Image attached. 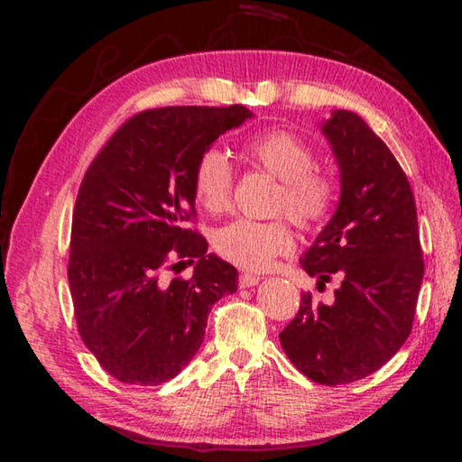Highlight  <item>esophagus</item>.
<instances>
[{"instance_id": "34e87169", "label": "esophagus", "mask_w": 462, "mask_h": 462, "mask_svg": "<svg viewBox=\"0 0 462 462\" xmlns=\"http://www.w3.org/2000/svg\"><path fill=\"white\" fill-rule=\"evenodd\" d=\"M259 281H261L259 275H253V273H242V275L238 277V285L242 289H248V287H254Z\"/></svg>"}]
</instances>
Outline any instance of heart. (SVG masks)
<instances>
[{"label": "heart", "instance_id": "heart-1", "mask_svg": "<svg viewBox=\"0 0 462 462\" xmlns=\"http://www.w3.org/2000/svg\"><path fill=\"white\" fill-rule=\"evenodd\" d=\"M256 169L281 181L275 212L287 214L300 228H316L330 216L336 183L318 171V156L306 140L293 132L273 128L248 138L242 146ZM234 167L220 148H208L193 171L195 198L208 212L217 214L230 206ZM216 250L226 261L248 271L269 269L277 256L293 250V232L285 220H236L216 234Z\"/></svg>", "mask_w": 462, "mask_h": 462}]
</instances>
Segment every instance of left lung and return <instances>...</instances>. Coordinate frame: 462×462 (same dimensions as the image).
Returning a JSON list of instances; mask_svg holds the SVG:
<instances>
[{
  "instance_id": "1",
  "label": "left lung",
  "mask_w": 462,
  "mask_h": 462,
  "mask_svg": "<svg viewBox=\"0 0 462 462\" xmlns=\"http://www.w3.org/2000/svg\"><path fill=\"white\" fill-rule=\"evenodd\" d=\"M340 171V201L301 256L334 301L301 293L279 334L297 369L319 385H346L381 369L411 332L424 277L416 201L387 144L361 116L336 109L322 124Z\"/></svg>"
}]
</instances>
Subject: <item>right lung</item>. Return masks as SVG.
Instances as JSON below:
<instances>
[{
    "label": "right lung",
    "mask_w": 462,
    "mask_h": 462,
    "mask_svg": "<svg viewBox=\"0 0 462 462\" xmlns=\"http://www.w3.org/2000/svg\"><path fill=\"white\" fill-rule=\"evenodd\" d=\"M250 116L245 106L146 109L116 130L83 177L69 287L81 340L122 383L177 377L199 350L214 303L238 289V271L208 254L206 238L185 224L195 217L201 152ZM185 260L196 261L191 280L162 279Z\"/></svg>",
    "instance_id": "obj_1"
}]
</instances>
